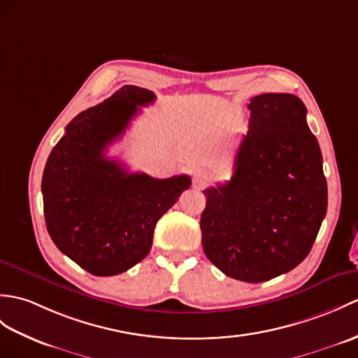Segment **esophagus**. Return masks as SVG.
Segmentation results:
<instances>
[{
	"instance_id": "esophagus-1",
	"label": "esophagus",
	"mask_w": 358,
	"mask_h": 358,
	"mask_svg": "<svg viewBox=\"0 0 358 358\" xmlns=\"http://www.w3.org/2000/svg\"><path fill=\"white\" fill-rule=\"evenodd\" d=\"M209 181H210V176H209V173H207L206 171L198 169V171L194 172V182H195V185L204 186V185H207V182H209Z\"/></svg>"
}]
</instances>
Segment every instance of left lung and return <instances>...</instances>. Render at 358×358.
<instances>
[{
    "label": "left lung",
    "mask_w": 358,
    "mask_h": 358,
    "mask_svg": "<svg viewBox=\"0 0 358 358\" xmlns=\"http://www.w3.org/2000/svg\"><path fill=\"white\" fill-rule=\"evenodd\" d=\"M250 122L231 178L204 189L201 244L226 276L265 282L297 267L317 236L328 186L306 108L294 94L265 93L248 103Z\"/></svg>",
    "instance_id": "obj_1"
}]
</instances>
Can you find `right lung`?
I'll use <instances>...</instances> for the list:
<instances>
[{
	"label": "right lung",
	"instance_id": "add662e5",
	"mask_svg": "<svg viewBox=\"0 0 358 358\" xmlns=\"http://www.w3.org/2000/svg\"><path fill=\"white\" fill-rule=\"evenodd\" d=\"M152 91L124 85L78 114L50 152L43 173L44 217L55 245L94 276H114L148 256L155 224L190 187V177L131 173L106 148Z\"/></svg>",
	"mask_w": 358,
	"mask_h": 358
}]
</instances>
